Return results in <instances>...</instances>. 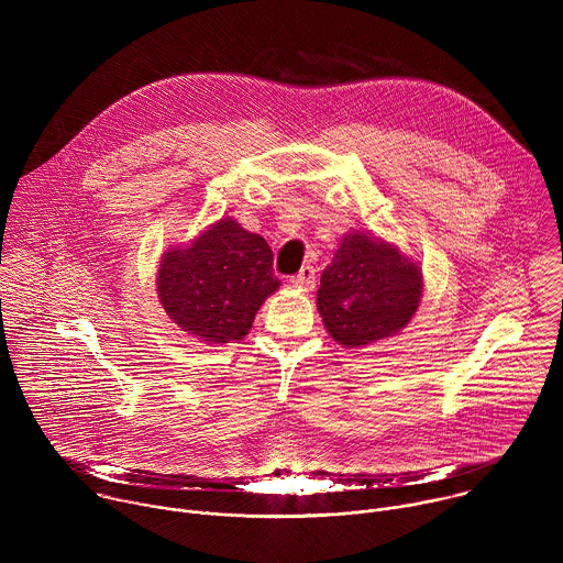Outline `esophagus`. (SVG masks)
Segmentation results:
<instances>
[{"label": "esophagus", "mask_w": 563, "mask_h": 563, "mask_svg": "<svg viewBox=\"0 0 563 563\" xmlns=\"http://www.w3.org/2000/svg\"><path fill=\"white\" fill-rule=\"evenodd\" d=\"M289 283H291V287H296V289L311 291V289L316 287V272H313V267L305 265L296 276L289 278Z\"/></svg>", "instance_id": "1"}]
</instances>
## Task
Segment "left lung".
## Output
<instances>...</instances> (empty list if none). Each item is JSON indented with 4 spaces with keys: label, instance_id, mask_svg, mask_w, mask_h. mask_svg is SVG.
Here are the masks:
<instances>
[{
    "label": "left lung",
    "instance_id": "8db88e82",
    "mask_svg": "<svg viewBox=\"0 0 563 563\" xmlns=\"http://www.w3.org/2000/svg\"><path fill=\"white\" fill-rule=\"evenodd\" d=\"M421 298V265L394 243L352 229L320 276L316 307L339 345L361 350L408 328Z\"/></svg>",
    "mask_w": 563,
    "mask_h": 563
}]
</instances>
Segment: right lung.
Instances as JSON below:
<instances>
[{
	"label": "right lung",
	"mask_w": 563,
	"mask_h": 563,
	"mask_svg": "<svg viewBox=\"0 0 563 563\" xmlns=\"http://www.w3.org/2000/svg\"><path fill=\"white\" fill-rule=\"evenodd\" d=\"M267 240L231 216L209 224L189 245L159 258L157 298L174 323L211 347L238 343L280 280Z\"/></svg>",
	"instance_id": "1"
}]
</instances>
